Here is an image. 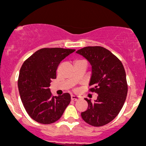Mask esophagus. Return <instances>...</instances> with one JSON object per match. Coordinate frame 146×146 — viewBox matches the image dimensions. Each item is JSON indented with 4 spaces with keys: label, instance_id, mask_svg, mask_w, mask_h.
<instances>
[{
    "label": "esophagus",
    "instance_id": "obj_1",
    "mask_svg": "<svg viewBox=\"0 0 146 146\" xmlns=\"http://www.w3.org/2000/svg\"><path fill=\"white\" fill-rule=\"evenodd\" d=\"M80 99L79 97H77V96H75V95H72L71 96V100L73 101H77Z\"/></svg>",
    "mask_w": 146,
    "mask_h": 146
}]
</instances>
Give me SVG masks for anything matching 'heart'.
I'll list each match as a JSON object with an SVG mask.
<instances>
[{
  "label": "heart",
  "mask_w": 146,
  "mask_h": 146,
  "mask_svg": "<svg viewBox=\"0 0 146 146\" xmlns=\"http://www.w3.org/2000/svg\"><path fill=\"white\" fill-rule=\"evenodd\" d=\"M76 61H84V60H76Z\"/></svg>",
  "instance_id": "1"
}]
</instances>
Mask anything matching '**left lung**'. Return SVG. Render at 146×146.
I'll list each match as a JSON object with an SVG mask.
<instances>
[{
  "label": "left lung",
  "mask_w": 146,
  "mask_h": 146,
  "mask_svg": "<svg viewBox=\"0 0 146 146\" xmlns=\"http://www.w3.org/2000/svg\"><path fill=\"white\" fill-rule=\"evenodd\" d=\"M76 53L92 65L89 91L98 94L94 102L85 98L88 108L81 117L93 127H102L113 120L124 106L128 91L125 70L119 58L104 47L86 46Z\"/></svg>",
  "instance_id": "1"
}]
</instances>
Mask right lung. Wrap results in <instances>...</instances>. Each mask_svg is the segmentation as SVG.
Wrapping results in <instances>:
<instances>
[{"label":"right lung","instance_id":"add662e5","mask_svg":"<svg viewBox=\"0 0 146 146\" xmlns=\"http://www.w3.org/2000/svg\"><path fill=\"white\" fill-rule=\"evenodd\" d=\"M75 49L63 48H40L22 65L18 78L19 94L25 111L35 121L50 124L61 118L70 102L69 93L53 96L51 80L57 77L59 64Z\"/></svg>","mask_w":146,"mask_h":146}]
</instances>
